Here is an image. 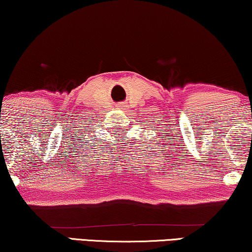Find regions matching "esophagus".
<instances>
[{
  "label": "esophagus",
  "mask_w": 252,
  "mask_h": 252,
  "mask_svg": "<svg viewBox=\"0 0 252 252\" xmlns=\"http://www.w3.org/2000/svg\"><path fill=\"white\" fill-rule=\"evenodd\" d=\"M118 108H119V109H125V108H126V105L124 104V103H120V104L118 105Z\"/></svg>",
  "instance_id": "1"
}]
</instances>
